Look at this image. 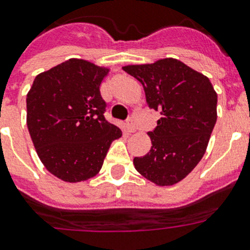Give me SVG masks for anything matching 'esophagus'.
<instances>
[{"label":"esophagus","instance_id":"esophagus-1","mask_svg":"<svg viewBox=\"0 0 250 250\" xmlns=\"http://www.w3.org/2000/svg\"><path fill=\"white\" fill-rule=\"evenodd\" d=\"M126 130L127 132H130V134L136 131V126H135V124L132 123V119H130V120L126 123Z\"/></svg>","mask_w":250,"mask_h":250}]
</instances>
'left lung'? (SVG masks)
Listing matches in <instances>:
<instances>
[{"label": "left lung", "instance_id": "1", "mask_svg": "<svg viewBox=\"0 0 250 250\" xmlns=\"http://www.w3.org/2000/svg\"><path fill=\"white\" fill-rule=\"evenodd\" d=\"M123 70L141 83L149 107L161 114L149 132L150 151L134 158L135 169L159 187L176 184L204 156L216 123L218 95L207 76L176 59Z\"/></svg>", "mask_w": 250, "mask_h": 250}]
</instances>
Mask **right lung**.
<instances>
[{
  "instance_id": "1",
  "label": "right lung",
  "mask_w": 250,
  "mask_h": 250,
  "mask_svg": "<svg viewBox=\"0 0 250 250\" xmlns=\"http://www.w3.org/2000/svg\"><path fill=\"white\" fill-rule=\"evenodd\" d=\"M109 71L70 59L37 75L27 94V127L37 155L66 183L94 178L112 141L123 135L104 116L100 85Z\"/></svg>"
}]
</instances>
